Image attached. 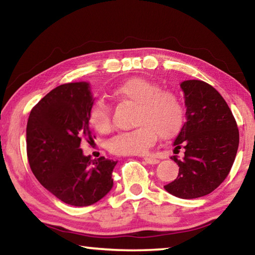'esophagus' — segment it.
I'll return each instance as SVG.
<instances>
[{"mask_svg": "<svg viewBox=\"0 0 255 255\" xmlns=\"http://www.w3.org/2000/svg\"><path fill=\"white\" fill-rule=\"evenodd\" d=\"M144 161L147 163V164H152V165H154V164H157L159 161L157 158H155V157H150V156H146V157H144Z\"/></svg>", "mask_w": 255, "mask_h": 255, "instance_id": "1", "label": "esophagus"}]
</instances>
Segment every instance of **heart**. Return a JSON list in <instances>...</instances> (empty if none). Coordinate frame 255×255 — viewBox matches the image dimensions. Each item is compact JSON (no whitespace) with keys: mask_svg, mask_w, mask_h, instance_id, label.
<instances>
[{"mask_svg":"<svg viewBox=\"0 0 255 255\" xmlns=\"http://www.w3.org/2000/svg\"><path fill=\"white\" fill-rule=\"evenodd\" d=\"M110 96L120 102L135 105V126L130 131L119 132L108 141L115 155H141L156 143L158 135L165 139L175 136L182 127L184 108L180 97L171 90H162L156 82L132 77L111 90ZM90 123L97 131L111 130V111L105 101L92 103Z\"/></svg>","mask_w":255,"mask_h":255,"instance_id":"heart-1","label":"heart"}]
</instances>
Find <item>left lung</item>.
I'll list each match as a JSON object with an SVG mask.
<instances>
[{
	"label": "left lung",
	"mask_w": 255,
	"mask_h": 255,
	"mask_svg": "<svg viewBox=\"0 0 255 255\" xmlns=\"http://www.w3.org/2000/svg\"><path fill=\"white\" fill-rule=\"evenodd\" d=\"M187 107L185 123L176 136L171 158L179 165L178 178L164 189L178 198L204 197L218 188L234 163L240 132L230 107L213 86L199 80L181 83Z\"/></svg>",
	"instance_id": "1"
}]
</instances>
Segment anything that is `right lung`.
Listing matches in <instances>:
<instances>
[{"mask_svg":"<svg viewBox=\"0 0 255 255\" xmlns=\"http://www.w3.org/2000/svg\"><path fill=\"white\" fill-rule=\"evenodd\" d=\"M89 83L59 85L34 106L27 124L30 169L41 185L67 205L86 207L110 191L117 161L85 156L81 141H93Z\"/></svg>","mask_w":255,"mask_h":255,"instance_id":"right-lung-1","label":"right lung"}]
</instances>
